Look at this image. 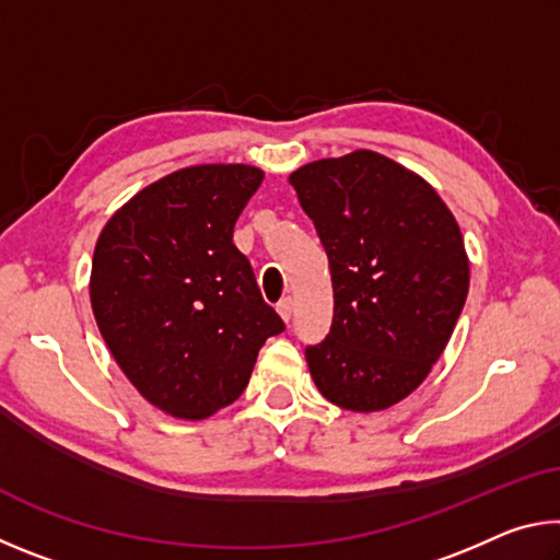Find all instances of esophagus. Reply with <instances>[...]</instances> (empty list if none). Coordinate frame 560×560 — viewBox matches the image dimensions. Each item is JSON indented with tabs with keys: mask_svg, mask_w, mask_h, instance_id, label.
Wrapping results in <instances>:
<instances>
[{
	"mask_svg": "<svg viewBox=\"0 0 560 560\" xmlns=\"http://www.w3.org/2000/svg\"><path fill=\"white\" fill-rule=\"evenodd\" d=\"M277 311H279V316L287 320L289 324V318H291V311H293V301H291V296H287V299H281L279 303H277Z\"/></svg>",
	"mask_w": 560,
	"mask_h": 560,
	"instance_id": "esophagus-1",
	"label": "esophagus"
}]
</instances>
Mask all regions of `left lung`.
I'll return each mask as SVG.
<instances>
[{
	"mask_svg": "<svg viewBox=\"0 0 560 560\" xmlns=\"http://www.w3.org/2000/svg\"><path fill=\"white\" fill-rule=\"evenodd\" d=\"M289 183L334 281L330 334L306 348L311 377L343 410H387L430 375L467 301L459 224L428 179L373 150L316 160Z\"/></svg>",
	"mask_w": 560,
	"mask_h": 560,
	"instance_id": "obj_1",
	"label": "left lung"
}]
</instances>
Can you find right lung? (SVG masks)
Masks as SVG:
<instances>
[{
    "label": "right lung",
    "instance_id": "add662e5",
    "mask_svg": "<svg viewBox=\"0 0 560 560\" xmlns=\"http://www.w3.org/2000/svg\"><path fill=\"white\" fill-rule=\"evenodd\" d=\"M264 173L192 165L140 189L103 226L91 306L103 340L150 405L205 420L249 383L259 348L283 330L232 242Z\"/></svg>",
    "mask_w": 560,
    "mask_h": 560
}]
</instances>
